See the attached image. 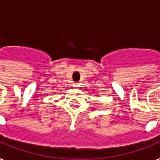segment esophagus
Returning <instances> with one entry per match:
<instances>
[{
  "label": "esophagus",
  "instance_id": "34e87169",
  "mask_svg": "<svg viewBox=\"0 0 160 160\" xmlns=\"http://www.w3.org/2000/svg\"><path fill=\"white\" fill-rule=\"evenodd\" d=\"M73 87H75V88H78V87H80V85H79L78 82H74V83H73Z\"/></svg>",
  "mask_w": 160,
  "mask_h": 160
}]
</instances>
